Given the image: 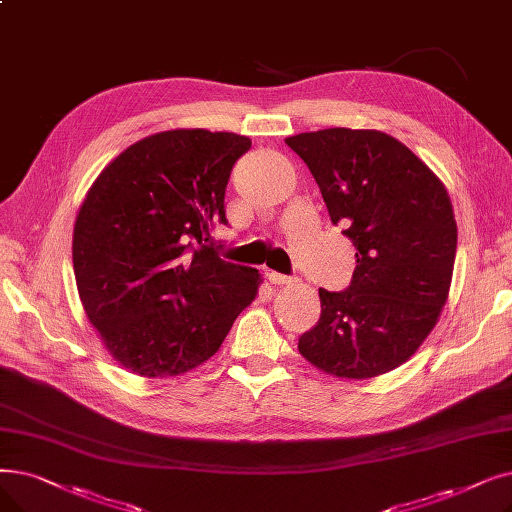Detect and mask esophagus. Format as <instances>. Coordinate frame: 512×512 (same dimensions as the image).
I'll return each mask as SVG.
<instances>
[{"instance_id": "34e87169", "label": "esophagus", "mask_w": 512, "mask_h": 512, "mask_svg": "<svg viewBox=\"0 0 512 512\" xmlns=\"http://www.w3.org/2000/svg\"><path fill=\"white\" fill-rule=\"evenodd\" d=\"M268 280L272 282V284H288V282H293V278L291 276H284V274H278V272H268Z\"/></svg>"}]
</instances>
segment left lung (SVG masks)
Returning <instances> with one entry per match:
<instances>
[{"label": "left lung", "instance_id": "left-lung-1", "mask_svg": "<svg viewBox=\"0 0 512 512\" xmlns=\"http://www.w3.org/2000/svg\"><path fill=\"white\" fill-rule=\"evenodd\" d=\"M284 142L355 247L351 284L341 293L320 288L322 314L301 335L299 353L339 379L402 366L450 293L458 230L446 186L408 146L376 129L330 127Z\"/></svg>", "mask_w": 512, "mask_h": 512}]
</instances>
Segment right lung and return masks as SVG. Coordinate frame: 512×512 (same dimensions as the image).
I'll list each match as a JSON object with an SVG mask.
<instances>
[{
	"instance_id": "1",
	"label": "right lung",
	"mask_w": 512,
	"mask_h": 512,
	"mask_svg": "<svg viewBox=\"0 0 512 512\" xmlns=\"http://www.w3.org/2000/svg\"><path fill=\"white\" fill-rule=\"evenodd\" d=\"M230 131L171 129L125 148L87 190L73 268L87 320L129 372L167 379L207 362L257 297L261 274L219 259L234 163Z\"/></svg>"
}]
</instances>
